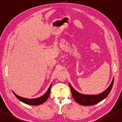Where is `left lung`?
<instances>
[{"mask_svg":"<svg viewBox=\"0 0 122 122\" xmlns=\"http://www.w3.org/2000/svg\"><path fill=\"white\" fill-rule=\"evenodd\" d=\"M113 82H114V78L113 79V80H112L109 86L104 92L98 94V95H85V94H81L75 90L69 83V84L70 87L72 97L74 100L80 105L90 106V105H95L99 103L108 96L112 90V87H113Z\"/></svg>","mask_w":122,"mask_h":122,"instance_id":"8db88e82","label":"left lung"}]
</instances>
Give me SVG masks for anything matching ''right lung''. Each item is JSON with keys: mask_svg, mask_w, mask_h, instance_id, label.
Here are the masks:
<instances>
[{"mask_svg": "<svg viewBox=\"0 0 122 122\" xmlns=\"http://www.w3.org/2000/svg\"><path fill=\"white\" fill-rule=\"evenodd\" d=\"M51 85L52 84L50 85L49 88L48 89L46 93H45L43 96L40 97V98H37L35 99H27V98H24L23 97H19L17 94L13 92L14 95H15L18 99H19L20 101H21L23 103L27 104L28 105H39L42 104L43 103H45V102L47 100V99L49 97L50 95V91H51Z\"/></svg>", "mask_w": 122, "mask_h": 122, "instance_id": "obj_1", "label": "right lung"}]
</instances>
